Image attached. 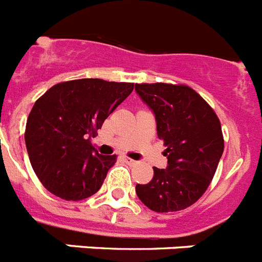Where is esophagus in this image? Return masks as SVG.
I'll use <instances>...</instances> for the list:
<instances>
[{"mask_svg":"<svg viewBox=\"0 0 262 262\" xmlns=\"http://www.w3.org/2000/svg\"><path fill=\"white\" fill-rule=\"evenodd\" d=\"M124 162H126L127 164H129V165H135L136 164L135 160H134V159H129V158H124Z\"/></svg>","mask_w":262,"mask_h":262,"instance_id":"obj_1","label":"esophagus"}]
</instances>
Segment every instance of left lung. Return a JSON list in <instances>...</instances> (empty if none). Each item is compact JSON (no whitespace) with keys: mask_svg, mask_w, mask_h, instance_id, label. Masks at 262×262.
<instances>
[{"mask_svg":"<svg viewBox=\"0 0 262 262\" xmlns=\"http://www.w3.org/2000/svg\"><path fill=\"white\" fill-rule=\"evenodd\" d=\"M136 93L155 114L159 139L168 159L165 169L154 167L147 184H136V195L152 211H182L204 195L224 151L217 115L185 84L136 83Z\"/></svg>","mask_w":262,"mask_h":262,"instance_id":"obj_1","label":"left lung"}]
</instances>
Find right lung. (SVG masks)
I'll use <instances>...</instances> for the list:
<instances>
[{"instance_id":"add662e5","label":"right lung","mask_w":262,"mask_h":262,"mask_svg":"<svg viewBox=\"0 0 262 262\" xmlns=\"http://www.w3.org/2000/svg\"><path fill=\"white\" fill-rule=\"evenodd\" d=\"M134 83L84 78L61 82L35 100L25 143L35 175L63 200L97 193L116 155H100L90 139L133 93Z\"/></svg>"}]
</instances>
